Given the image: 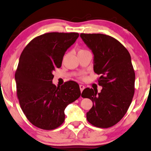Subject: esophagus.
<instances>
[{
	"mask_svg": "<svg viewBox=\"0 0 151 151\" xmlns=\"http://www.w3.org/2000/svg\"><path fill=\"white\" fill-rule=\"evenodd\" d=\"M80 86V90H81V92H82L83 91V90L85 88V87H84V85H83V84H81L80 86Z\"/></svg>",
	"mask_w": 151,
	"mask_h": 151,
	"instance_id": "esophagus-1",
	"label": "esophagus"
}]
</instances>
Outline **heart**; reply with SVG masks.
<instances>
[{
  "mask_svg": "<svg viewBox=\"0 0 151 151\" xmlns=\"http://www.w3.org/2000/svg\"><path fill=\"white\" fill-rule=\"evenodd\" d=\"M84 51V50H80V51H79L78 52H80V51Z\"/></svg>",
  "mask_w": 151,
  "mask_h": 151,
  "instance_id": "heart-1",
  "label": "heart"
}]
</instances>
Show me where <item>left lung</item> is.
Here are the masks:
<instances>
[{
	"label": "left lung",
	"mask_w": 151,
	"mask_h": 151,
	"mask_svg": "<svg viewBox=\"0 0 151 151\" xmlns=\"http://www.w3.org/2000/svg\"><path fill=\"white\" fill-rule=\"evenodd\" d=\"M94 55V71L100 75L97 90L85 88L81 96L92 100L86 113L88 122L96 127L108 128L116 124L127 112L135 92V75L131 55L121 43L102 34H81Z\"/></svg>",
	"instance_id": "1"
}]
</instances>
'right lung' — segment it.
<instances>
[{
  "instance_id": "obj_1",
  "label": "right lung",
  "mask_w": 151,
  "mask_h": 151,
  "mask_svg": "<svg viewBox=\"0 0 151 151\" xmlns=\"http://www.w3.org/2000/svg\"><path fill=\"white\" fill-rule=\"evenodd\" d=\"M78 33H47L33 39L22 53L15 81L22 109L30 123L54 129L65 120V109L81 94L79 85L68 81L61 86L52 83L53 71L61 66L67 49Z\"/></svg>"
}]
</instances>
